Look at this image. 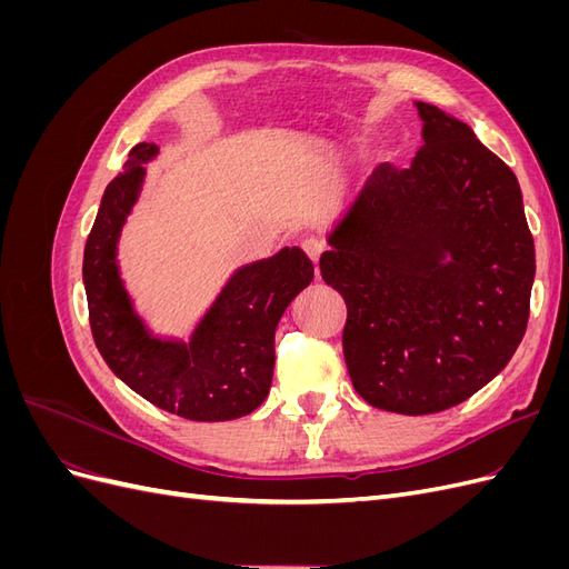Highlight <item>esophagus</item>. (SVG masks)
Here are the masks:
<instances>
[{
  "label": "esophagus",
  "instance_id": "esophagus-1",
  "mask_svg": "<svg viewBox=\"0 0 569 569\" xmlns=\"http://www.w3.org/2000/svg\"><path fill=\"white\" fill-rule=\"evenodd\" d=\"M301 247H303L306 256L311 258L313 263H318V261H320V256H322V253H325V249H327L322 239H318V237H306L303 242H301Z\"/></svg>",
  "mask_w": 569,
  "mask_h": 569
}]
</instances>
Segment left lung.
<instances>
[{
	"label": "left lung",
	"instance_id": "obj_1",
	"mask_svg": "<svg viewBox=\"0 0 569 569\" xmlns=\"http://www.w3.org/2000/svg\"><path fill=\"white\" fill-rule=\"evenodd\" d=\"M418 111V157L375 170L320 256L347 301L356 391L401 416L468 401L508 366L537 272L512 170L470 126L425 101Z\"/></svg>",
	"mask_w": 569,
	"mask_h": 569
}]
</instances>
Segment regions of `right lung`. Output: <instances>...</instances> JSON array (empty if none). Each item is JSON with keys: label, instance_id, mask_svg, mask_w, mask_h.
<instances>
[{"label": "right lung", "instance_id": "add662e5", "mask_svg": "<svg viewBox=\"0 0 569 569\" xmlns=\"http://www.w3.org/2000/svg\"><path fill=\"white\" fill-rule=\"evenodd\" d=\"M157 144L130 149L126 170L101 199L84 244L82 280L90 327L101 358L132 391L184 420L222 422L249 416L266 401L274 368V330L287 306L313 280L301 249H282L239 268L203 316L192 341L153 339L118 278L116 242L140 194L144 168Z\"/></svg>", "mask_w": 569, "mask_h": 569}]
</instances>
